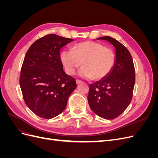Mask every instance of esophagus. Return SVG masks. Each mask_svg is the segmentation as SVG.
<instances>
[{
    "label": "esophagus",
    "mask_w": 158,
    "mask_h": 158,
    "mask_svg": "<svg viewBox=\"0 0 158 158\" xmlns=\"http://www.w3.org/2000/svg\"><path fill=\"white\" fill-rule=\"evenodd\" d=\"M81 83H82V82L80 80H76V84H80Z\"/></svg>",
    "instance_id": "1"
}]
</instances>
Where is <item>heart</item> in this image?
<instances>
[{
  "mask_svg": "<svg viewBox=\"0 0 158 158\" xmlns=\"http://www.w3.org/2000/svg\"><path fill=\"white\" fill-rule=\"evenodd\" d=\"M60 59L67 74L72 75L82 64L80 74L95 80L104 78L115 63V54L109 47L99 43L86 41L76 44L72 51H64Z\"/></svg>",
  "mask_w": 158,
  "mask_h": 158,
  "instance_id": "1",
  "label": "heart"
}]
</instances>
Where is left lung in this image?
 I'll return each mask as SVG.
<instances>
[{
	"instance_id": "8db88e82",
	"label": "left lung",
	"mask_w": 158,
	"mask_h": 158,
	"mask_svg": "<svg viewBox=\"0 0 158 158\" xmlns=\"http://www.w3.org/2000/svg\"><path fill=\"white\" fill-rule=\"evenodd\" d=\"M107 40L115 47L116 59L113 68L104 78L89 85V106L93 112L105 119H114L130 104L135 84V69L132 56L125 46L110 36Z\"/></svg>"
}]
</instances>
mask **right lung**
<instances>
[{
  "label": "right lung",
  "mask_w": 158,
  "mask_h": 158,
  "mask_svg": "<svg viewBox=\"0 0 158 158\" xmlns=\"http://www.w3.org/2000/svg\"><path fill=\"white\" fill-rule=\"evenodd\" d=\"M73 39L46 35L28 49L22 63L20 85L26 106L36 115L50 119L63 112L76 88L75 79L63 70L60 49Z\"/></svg>",
  "instance_id": "obj_1"
}]
</instances>
